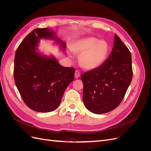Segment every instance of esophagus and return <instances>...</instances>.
Segmentation results:
<instances>
[{
  "label": "esophagus",
  "mask_w": 151,
  "mask_h": 151,
  "mask_svg": "<svg viewBox=\"0 0 151 151\" xmlns=\"http://www.w3.org/2000/svg\"><path fill=\"white\" fill-rule=\"evenodd\" d=\"M79 77H80V72L78 70H77L75 72V77L76 79H77V78H79Z\"/></svg>",
  "instance_id": "obj_1"
}]
</instances>
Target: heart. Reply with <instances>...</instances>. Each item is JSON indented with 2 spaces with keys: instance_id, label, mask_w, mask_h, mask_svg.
<instances>
[{
  "instance_id": "b5f03b06",
  "label": "heart",
  "mask_w": 151,
  "mask_h": 151,
  "mask_svg": "<svg viewBox=\"0 0 151 151\" xmlns=\"http://www.w3.org/2000/svg\"><path fill=\"white\" fill-rule=\"evenodd\" d=\"M73 51L82 53L79 62L86 69H93L99 66L106 58L109 46L106 42L93 37L77 41L72 47Z\"/></svg>"
}]
</instances>
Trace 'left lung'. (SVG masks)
I'll use <instances>...</instances> for the list:
<instances>
[{"label":"left lung","mask_w":151,"mask_h":151,"mask_svg":"<svg viewBox=\"0 0 151 151\" xmlns=\"http://www.w3.org/2000/svg\"><path fill=\"white\" fill-rule=\"evenodd\" d=\"M132 76L131 53L115 34L109 57L99 67L81 75L86 108L96 114L113 110L122 101Z\"/></svg>","instance_id":"obj_1"}]
</instances>
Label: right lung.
I'll return each instance as SVG.
<instances>
[{"label": "right lung", "instance_id": "1", "mask_svg": "<svg viewBox=\"0 0 151 151\" xmlns=\"http://www.w3.org/2000/svg\"><path fill=\"white\" fill-rule=\"evenodd\" d=\"M48 28H36L27 35L17 47L14 65V78L22 99L30 109L38 112H50L60 103L63 93L74 79L75 69L60 65L53 57L36 51L40 38H54Z\"/></svg>", "mask_w": 151, "mask_h": 151}]
</instances>
